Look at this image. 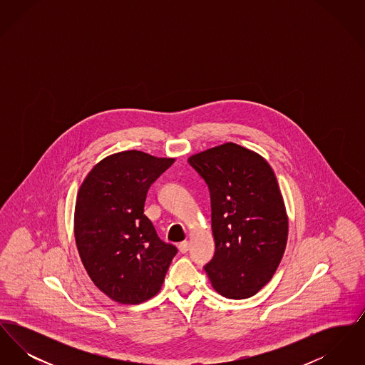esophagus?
<instances>
[{"instance_id":"esophagus-1","label":"esophagus","mask_w":365,"mask_h":365,"mask_svg":"<svg viewBox=\"0 0 365 365\" xmlns=\"http://www.w3.org/2000/svg\"><path fill=\"white\" fill-rule=\"evenodd\" d=\"M178 249H179L180 253H186V252L189 250V242H187V241H183V242L179 243V245H178Z\"/></svg>"}]
</instances>
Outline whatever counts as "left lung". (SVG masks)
<instances>
[{
	"instance_id": "obj_1",
	"label": "left lung",
	"mask_w": 365,
	"mask_h": 365,
	"mask_svg": "<svg viewBox=\"0 0 365 365\" xmlns=\"http://www.w3.org/2000/svg\"><path fill=\"white\" fill-rule=\"evenodd\" d=\"M189 164L210 194L215 255L204 269L219 294L249 298L271 280L286 249L289 222L277 176L262 157L231 142Z\"/></svg>"
}]
</instances>
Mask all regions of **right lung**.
Wrapping results in <instances>:
<instances>
[{"instance_id":"obj_1","label":"right lung","mask_w":365,"mask_h":365,"mask_svg":"<svg viewBox=\"0 0 365 365\" xmlns=\"http://www.w3.org/2000/svg\"><path fill=\"white\" fill-rule=\"evenodd\" d=\"M174 158L125 150L100 161L75 207V240L94 284L120 304L158 293L178 249L157 235L143 213L146 194Z\"/></svg>"}]
</instances>
